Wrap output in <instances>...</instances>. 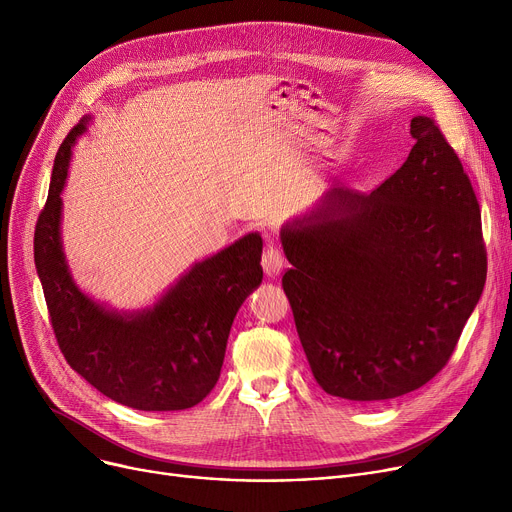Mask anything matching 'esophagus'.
<instances>
[{"label":"esophagus","mask_w":512,"mask_h":512,"mask_svg":"<svg viewBox=\"0 0 512 512\" xmlns=\"http://www.w3.org/2000/svg\"><path fill=\"white\" fill-rule=\"evenodd\" d=\"M284 261H286V259H284V255H282V251H280L278 247H274V245L267 247L265 253H263V259H261L265 276H270V278L280 276L282 267H284Z\"/></svg>","instance_id":"1"}]
</instances>
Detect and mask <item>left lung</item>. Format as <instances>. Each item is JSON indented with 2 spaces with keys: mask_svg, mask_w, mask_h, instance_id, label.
Masks as SVG:
<instances>
[{
  "mask_svg": "<svg viewBox=\"0 0 512 512\" xmlns=\"http://www.w3.org/2000/svg\"><path fill=\"white\" fill-rule=\"evenodd\" d=\"M371 193L334 186L280 230L282 286L313 378L375 402L427 384L448 363L488 274L479 203L461 159L427 116Z\"/></svg>",
  "mask_w": 512,
  "mask_h": 512,
  "instance_id": "8db88e82",
  "label": "left lung"
}]
</instances>
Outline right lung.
Wrapping results in <instances>:
<instances>
[{"mask_svg": "<svg viewBox=\"0 0 512 512\" xmlns=\"http://www.w3.org/2000/svg\"><path fill=\"white\" fill-rule=\"evenodd\" d=\"M80 120L53 161L35 228V265L53 334L68 365L101 394L137 411L191 409L220 378L236 311L261 284L257 232L195 263L153 307L118 313L80 290L62 249V188Z\"/></svg>", "mask_w": 512, "mask_h": 512, "instance_id": "1", "label": "right lung"}]
</instances>
